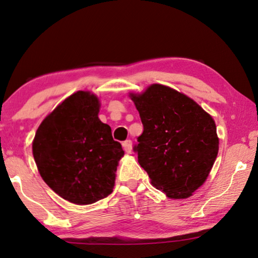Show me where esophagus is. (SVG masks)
Masks as SVG:
<instances>
[{
	"instance_id": "1",
	"label": "esophagus",
	"mask_w": 258,
	"mask_h": 258,
	"mask_svg": "<svg viewBox=\"0 0 258 258\" xmlns=\"http://www.w3.org/2000/svg\"><path fill=\"white\" fill-rule=\"evenodd\" d=\"M123 148L126 152L132 151V141L131 140H126V141L123 142Z\"/></svg>"
}]
</instances>
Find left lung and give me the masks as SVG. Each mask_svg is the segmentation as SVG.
<instances>
[{"mask_svg":"<svg viewBox=\"0 0 258 258\" xmlns=\"http://www.w3.org/2000/svg\"><path fill=\"white\" fill-rule=\"evenodd\" d=\"M131 99L143 124L133 148L139 164L168 198H189L215 163V121L197 102L165 85L152 84Z\"/></svg>","mask_w":258,"mask_h":258,"instance_id":"left-lung-1","label":"left lung"}]
</instances>
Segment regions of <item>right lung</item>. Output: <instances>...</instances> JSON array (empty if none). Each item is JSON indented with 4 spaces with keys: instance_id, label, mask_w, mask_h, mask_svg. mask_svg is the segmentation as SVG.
Listing matches in <instances>:
<instances>
[{
    "instance_id": "obj_1",
    "label": "right lung",
    "mask_w": 258,
    "mask_h": 258,
    "mask_svg": "<svg viewBox=\"0 0 258 258\" xmlns=\"http://www.w3.org/2000/svg\"><path fill=\"white\" fill-rule=\"evenodd\" d=\"M99 99L78 91L63 100L38 126L33 156L44 182L60 197L90 205L112 192L124 156L110 126L99 119Z\"/></svg>"
}]
</instances>
